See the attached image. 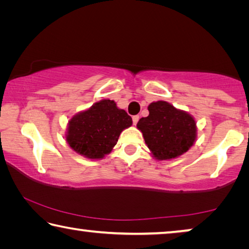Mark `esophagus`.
<instances>
[{"instance_id": "34e87169", "label": "esophagus", "mask_w": 249, "mask_h": 249, "mask_svg": "<svg viewBox=\"0 0 249 249\" xmlns=\"http://www.w3.org/2000/svg\"><path fill=\"white\" fill-rule=\"evenodd\" d=\"M138 120H140V116L138 115H134L133 116V124L136 125L138 123Z\"/></svg>"}]
</instances>
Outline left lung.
<instances>
[{
  "label": "left lung",
  "mask_w": 249,
  "mask_h": 249,
  "mask_svg": "<svg viewBox=\"0 0 249 249\" xmlns=\"http://www.w3.org/2000/svg\"><path fill=\"white\" fill-rule=\"evenodd\" d=\"M148 111V116L138 121L137 128L154 157L172 159L188 151L196 136L193 117L165 101L150 103Z\"/></svg>",
  "instance_id": "1"
}]
</instances>
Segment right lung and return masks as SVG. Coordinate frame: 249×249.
<instances>
[{"label": "right lung", "mask_w": 249, "mask_h": 249, "mask_svg": "<svg viewBox=\"0 0 249 249\" xmlns=\"http://www.w3.org/2000/svg\"><path fill=\"white\" fill-rule=\"evenodd\" d=\"M133 121L111 100H103L69 121L67 142L78 154L90 159L103 158L119 141L121 132Z\"/></svg>", "instance_id": "obj_1"}]
</instances>
